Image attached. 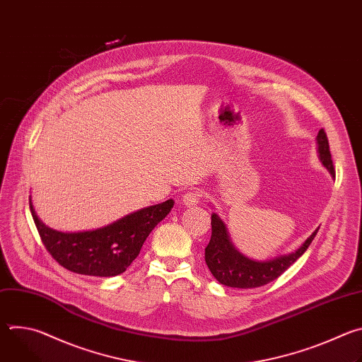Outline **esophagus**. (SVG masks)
<instances>
[{
	"instance_id": "1",
	"label": "esophagus",
	"mask_w": 362,
	"mask_h": 362,
	"mask_svg": "<svg viewBox=\"0 0 362 362\" xmlns=\"http://www.w3.org/2000/svg\"><path fill=\"white\" fill-rule=\"evenodd\" d=\"M182 200H183V203H185L186 206H194V204H197L199 200H200V192H199V190H189V192H186V193L183 194Z\"/></svg>"
}]
</instances>
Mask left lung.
<instances>
[{"label":"left lung","instance_id":"8db88e82","mask_svg":"<svg viewBox=\"0 0 362 362\" xmlns=\"http://www.w3.org/2000/svg\"><path fill=\"white\" fill-rule=\"evenodd\" d=\"M318 153L321 163L328 169L332 177H335V169L331 159L329 143L324 129L320 130L317 136ZM212 236L211 240L204 249V261L208 268L211 269L212 275L219 281L222 285L230 288H257L267 285L281 276L296 259L303 255L314 240L318 229L309 236L303 245L292 253L282 255L275 257V259L259 262L252 261L249 257L243 256L232 243L228 229L221 218L214 214L212 215Z\"/></svg>","mask_w":362,"mask_h":362}]
</instances>
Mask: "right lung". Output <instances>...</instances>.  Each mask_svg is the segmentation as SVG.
Instances as JSON below:
<instances>
[{
	"instance_id": "add662e5",
	"label": "right lung",
	"mask_w": 362,
	"mask_h": 362,
	"mask_svg": "<svg viewBox=\"0 0 362 362\" xmlns=\"http://www.w3.org/2000/svg\"><path fill=\"white\" fill-rule=\"evenodd\" d=\"M173 200L148 206L117 222L95 230L64 233L45 226L33 208L30 211L48 253L66 269L88 276H116L123 274L160 221L173 208Z\"/></svg>"
}]
</instances>
